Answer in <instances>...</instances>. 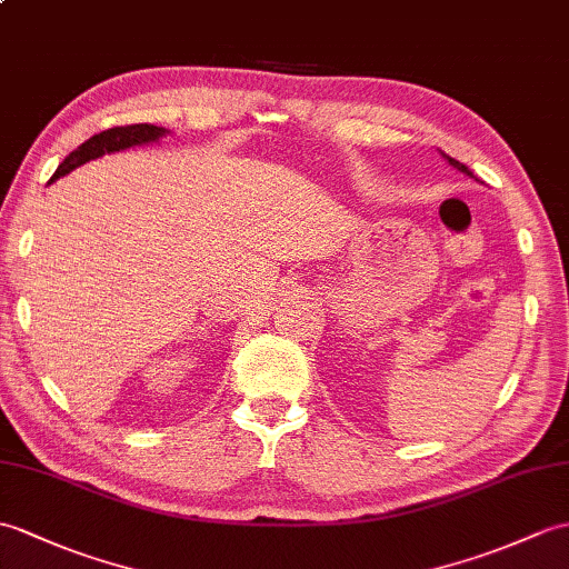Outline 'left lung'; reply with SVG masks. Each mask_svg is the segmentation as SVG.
Segmentation results:
<instances>
[{"mask_svg": "<svg viewBox=\"0 0 569 569\" xmlns=\"http://www.w3.org/2000/svg\"><path fill=\"white\" fill-rule=\"evenodd\" d=\"M446 160H448V162H451V164H453V167H456V169H460V171H463V174H468V177H472V174H470V169H468V167H466V164H463V162H458V160H453V157H446Z\"/></svg>", "mask_w": 569, "mask_h": 569, "instance_id": "8db88e82", "label": "left lung"}]
</instances>
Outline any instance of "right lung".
I'll use <instances>...</instances> for the list:
<instances>
[{
	"label": "right lung",
	"instance_id": "right-lung-1",
	"mask_svg": "<svg viewBox=\"0 0 569 569\" xmlns=\"http://www.w3.org/2000/svg\"><path fill=\"white\" fill-rule=\"evenodd\" d=\"M169 130L164 128H157L150 123H136V126H116L103 130L99 136H91L87 142L79 144L77 150H72L64 160L60 162V167L56 169V174L50 177V181H56L64 174H70V171L79 164H84L89 160H97V157L106 154V152H118V150H126V148H133V144H142V142H152L157 138H162Z\"/></svg>",
	"mask_w": 569,
	"mask_h": 569
}]
</instances>
